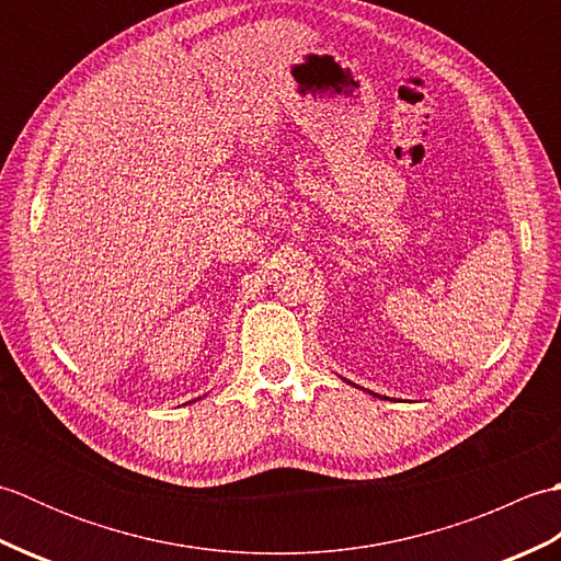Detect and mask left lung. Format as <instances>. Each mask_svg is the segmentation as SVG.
<instances>
[{
	"mask_svg": "<svg viewBox=\"0 0 561 561\" xmlns=\"http://www.w3.org/2000/svg\"><path fill=\"white\" fill-rule=\"evenodd\" d=\"M371 396H374V392H371ZM376 398H378V396H376Z\"/></svg>",
	"mask_w": 561,
	"mask_h": 561,
	"instance_id": "left-lung-1",
	"label": "left lung"
}]
</instances>
